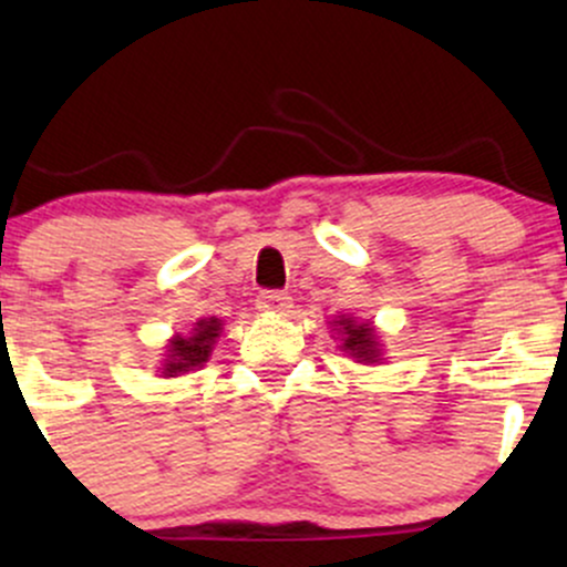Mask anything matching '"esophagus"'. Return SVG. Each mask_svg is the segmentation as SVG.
I'll list each match as a JSON object with an SVG mask.
<instances>
[{
	"instance_id": "obj_1",
	"label": "esophagus",
	"mask_w": 567,
	"mask_h": 567,
	"mask_svg": "<svg viewBox=\"0 0 567 567\" xmlns=\"http://www.w3.org/2000/svg\"><path fill=\"white\" fill-rule=\"evenodd\" d=\"M256 306L261 311H271V315H282L292 306V298L282 290H264L261 296L256 298Z\"/></svg>"
}]
</instances>
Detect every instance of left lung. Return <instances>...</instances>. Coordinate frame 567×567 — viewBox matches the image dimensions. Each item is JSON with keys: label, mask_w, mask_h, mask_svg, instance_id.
I'll return each instance as SVG.
<instances>
[{"label": "left lung", "mask_w": 567, "mask_h": 567, "mask_svg": "<svg viewBox=\"0 0 567 567\" xmlns=\"http://www.w3.org/2000/svg\"><path fill=\"white\" fill-rule=\"evenodd\" d=\"M333 330L341 333V349L347 351L349 357H354L357 362H379L381 360V343L379 336H375V328L370 322H357L354 317L341 315L338 320L330 322Z\"/></svg>", "instance_id": "obj_1"}]
</instances>
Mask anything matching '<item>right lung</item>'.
I'll return each instance as SVG.
<instances>
[{
	"instance_id": "right-lung-1",
	"label": "right lung",
	"mask_w": 567,
	"mask_h": 567,
	"mask_svg": "<svg viewBox=\"0 0 567 567\" xmlns=\"http://www.w3.org/2000/svg\"><path fill=\"white\" fill-rule=\"evenodd\" d=\"M220 324L224 322H220L218 317H207V320L194 322L188 336H175L173 341L167 343V360L165 365H162V373H165L167 379H173V375L188 373V370H197L205 365V362L210 360L213 343L218 341L220 330H224Z\"/></svg>"
}]
</instances>
